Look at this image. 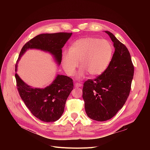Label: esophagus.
<instances>
[{
  "label": "esophagus",
  "instance_id": "34e87169",
  "mask_svg": "<svg viewBox=\"0 0 150 150\" xmlns=\"http://www.w3.org/2000/svg\"><path fill=\"white\" fill-rule=\"evenodd\" d=\"M75 85L76 87H82V84L81 83H78V82L75 83Z\"/></svg>",
  "mask_w": 150,
  "mask_h": 150
}]
</instances>
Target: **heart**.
<instances>
[{
	"instance_id": "obj_1",
	"label": "heart",
	"mask_w": 150,
	"mask_h": 150,
	"mask_svg": "<svg viewBox=\"0 0 150 150\" xmlns=\"http://www.w3.org/2000/svg\"><path fill=\"white\" fill-rule=\"evenodd\" d=\"M114 47L111 42L95 37H85L75 41L69 51L62 55V67L69 76H72L78 66L81 67L76 75L83 78L88 73L93 76L103 74L112 61Z\"/></svg>"
}]
</instances>
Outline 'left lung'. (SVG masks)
Instances as JSON below:
<instances>
[{
	"label": "left lung",
	"mask_w": 150,
	"mask_h": 150,
	"mask_svg": "<svg viewBox=\"0 0 150 150\" xmlns=\"http://www.w3.org/2000/svg\"><path fill=\"white\" fill-rule=\"evenodd\" d=\"M115 49L109 67L94 79L83 83L82 98L87 116L96 121L110 119L122 108L131 91L134 67L127 47L105 31Z\"/></svg>",
	"instance_id": "1"
}]
</instances>
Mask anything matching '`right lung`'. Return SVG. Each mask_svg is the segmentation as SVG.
Masks as SVG:
<instances>
[{
	"mask_svg": "<svg viewBox=\"0 0 150 150\" xmlns=\"http://www.w3.org/2000/svg\"><path fill=\"white\" fill-rule=\"evenodd\" d=\"M72 34V33H57L35 36L21 49L15 65V72L21 56L28 49H34L50 53L59 65L62 61V49ZM15 78L21 98L35 117L45 122H53L61 117L67 100L74 88L73 80L71 78L57 75L52 83L45 88L30 86L16 73Z\"/></svg>",
	"mask_w": 150,
	"mask_h": 150,
	"instance_id": "right-lung-1",
	"label": "right lung"
}]
</instances>
